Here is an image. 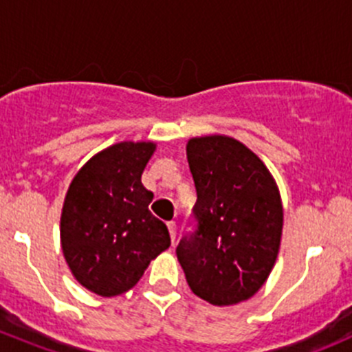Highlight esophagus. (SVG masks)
Masks as SVG:
<instances>
[{
	"instance_id": "obj_1",
	"label": "esophagus",
	"mask_w": 352,
	"mask_h": 352,
	"mask_svg": "<svg viewBox=\"0 0 352 352\" xmlns=\"http://www.w3.org/2000/svg\"><path fill=\"white\" fill-rule=\"evenodd\" d=\"M166 226H168V231H170V238H172V243H175V239H177V222L175 221H170V222H166Z\"/></svg>"
}]
</instances>
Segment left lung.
<instances>
[{
  "label": "left lung",
  "mask_w": 352,
  "mask_h": 352,
  "mask_svg": "<svg viewBox=\"0 0 352 352\" xmlns=\"http://www.w3.org/2000/svg\"><path fill=\"white\" fill-rule=\"evenodd\" d=\"M196 187V229L182 236L177 258L187 285L213 305L250 298L280 252L283 206L274 179L245 144L226 135L187 142Z\"/></svg>",
  "instance_id": "left-lung-1"
}]
</instances>
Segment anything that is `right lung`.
<instances>
[{"mask_svg": "<svg viewBox=\"0 0 352 352\" xmlns=\"http://www.w3.org/2000/svg\"><path fill=\"white\" fill-rule=\"evenodd\" d=\"M156 144L120 142L95 154L72 179L60 217V243L72 276L114 297L142 278L170 246L168 229L149 212L154 195L142 172Z\"/></svg>", "mask_w": 352, "mask_h": 352, "instance_id": "add662e5", "label": "right lung"}]
</instances>
